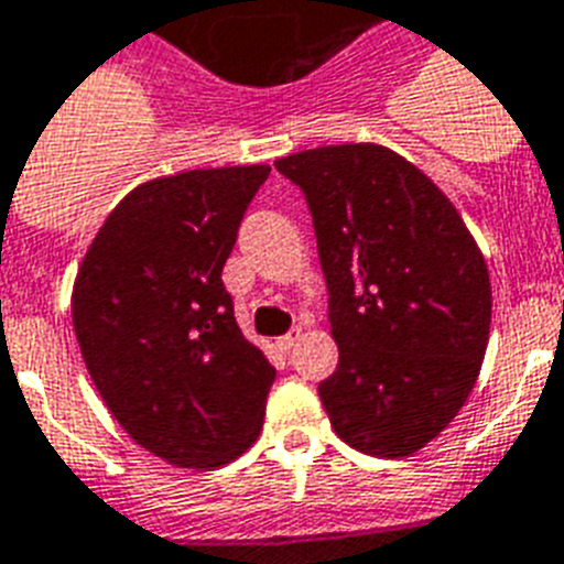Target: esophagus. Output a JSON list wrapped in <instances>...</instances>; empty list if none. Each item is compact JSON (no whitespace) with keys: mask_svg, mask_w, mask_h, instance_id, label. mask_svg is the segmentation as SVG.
Listing matches in <instances>:
<instances>
[{"mask_svg":"<svg viewBox=\"0 0 564 564\" xmlns=\"http://www.w3.org/2000/svg\"><path fill=\"white\" fill-rule=\"evenodd\" d=\"M297 338H301V329H292V333H286V336L278 338L274 345H278V350H283V354H286V350H290V347L295 345Z\"/></svg>","mask_w":564,"mask_h":564,"instance_id":"1","label":"esophagus"}]
</instances>
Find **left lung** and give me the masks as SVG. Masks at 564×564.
Wrapping results in <instances>:
<instances>
[{
    "label": "left lung",
    "instance_id": "left-lung-1",
    "mask_svg": "<svg viewBox=\"0 0 564 564\" xmlns=\"http://www.w3.org/2000/svg\"><path fill=\"white\" fill-rule=\"evenodd\" d=\"M313 214L338 368L318 386L333 432L409 457L464 409L487 354L492 290L448 196L382 144L283 155Z\"/></svg>",
    "mask_w": 564,
    "mask_h": 564
}]
</instances>
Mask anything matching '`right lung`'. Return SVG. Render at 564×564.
Masks as SVG:
<instances>
[{"mask_svg":"<svg viewBox=\"0 0 564 564\" xmlns=\"http://www.w3.org/2000/svg\"><path fill=\"white\" fill-rule=\"evenodd\" d=\"M269 164L150 178L77 269L72 322L121 429L182 469L231 464L263 429L274 368L235 318L223 267Z\"/></svg>","mask_w":564,"mask_h":564,"instance_id":"add662e5","label":"right lung"}]
</instances>
